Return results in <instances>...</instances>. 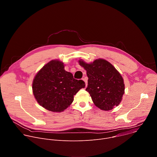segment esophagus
<instances>
[{
    "label": "esophagus",
    "mask_w": 157,
    "mask_h": 157,
    "mask_svg": "<svg viewBox=\"0 0 157 157\" xmlns=\"http://www.w3.org/2000/svg\"><path fill=\"white\" fill-rule=\"evenodd\" d=\"M82 80L85 82V84H86V86L87 87V79H85V78H83L82 79Z\"/></svg>",
    "instance_id": "esophagus-1"
}]
</instances>
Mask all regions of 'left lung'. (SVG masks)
Listing matches in <instances>:
<instances>
[{
	"label": "left lung",
	"instance_id": "8db88e82",
	"mask_svg": "<svg viewBox=\"0 0 157 157\" xmlns=\"http://www.w3.org/2000/svg\"><path fill=\"white\" fill-rule=\"evenodd\" d=\"M78 63L86 71L88 85L86 91L90 94L94 105L105 111L118 106L125 93V84L115 67L102 58L89 63L80 59Z\"/></svg>",
	"mask_w": 157,
	"mask_h": 157
}]
</instances>
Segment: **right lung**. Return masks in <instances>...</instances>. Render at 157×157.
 <instances>
[{
	"label": "right lung",
	"instance_id": "right-lung-1",
	"mask_svg": "<svg viewBox=\"0 0 157 157\" xmlns=\"http://www.w3.org/2000/svg\"><path fill=\"white\" fill-rule=\"evenodd\" d=\"M85 87L82 80L73 78L64 70V63L53 59L44 64L36 74L32 83V91L37 102L53 113H61L68 108L74 96Z\"/></svg>",
	"mask_w": 157,
	"mask_h": 157
}]
</instances>
